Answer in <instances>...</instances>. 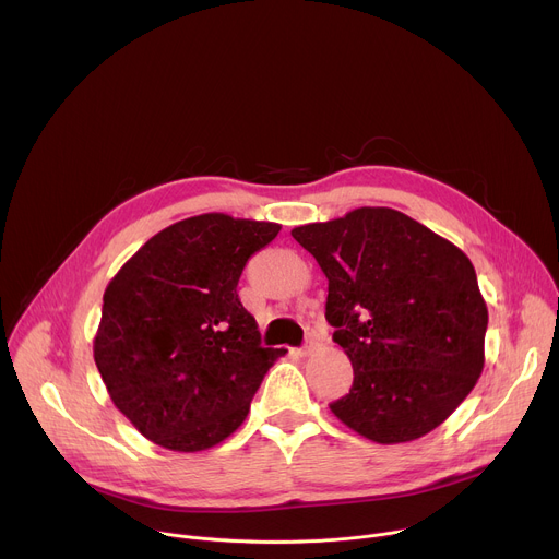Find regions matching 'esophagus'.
I'll return each mask as SVG.
<instances>
[{
	"label": "esophagus",
	"mask_w": 559,
	"mask_h": 559,
	"mask_svg": "<svg viewBox=\"0 0 559 559\" xmlns=\"http://www.w3.org/2000/svg\"><path fill=\"white\" fill-rule=\"evenodd\" d=\"M316 347H318V341H316V338H309V341L298 349V354H300V356H309V354L316 352Z\"/></svg>",
	"instance_id": "1"
}]
</instances>
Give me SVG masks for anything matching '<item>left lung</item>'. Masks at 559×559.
Segmentation results:
<instances>
[{
  "mask_svg": "<svg viewBox=\"0 0 559 559\" xmlns=\"http://www.w3.org/2000/svg\"><path fill=\"white\" fill-rule=\"evenodd\" d=\"M292 236L330 281L325 318L354 367L334 416L378 444L442 425L485 367L489 311L466 254L391 207H358Z\"/></svg>",
  "mask_w": 559,
  "mask_h": 559,
  "instance_id": "8db88e82",
  "label": "left lung"
}]
</instances>
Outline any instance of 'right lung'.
<instances>
[{
  "label": "right lung",
  "instance_id": "right-lung-1",
  "mask_svg": "<svg viewBox=\"0 0 559 559\" xmlns=\"http://www.w3.org/2000/svg\"><path fill=\"white\" fill-rule=\"evenodd\" d=\"M278 223L201 214L158 234L108 283L95 362L115 407L158 447L203 451L248 418L285 349L261 347L236 285Z\"/></svg>",
  "mask_w": 559,
  "mask_h": 559
}]
</instances>
